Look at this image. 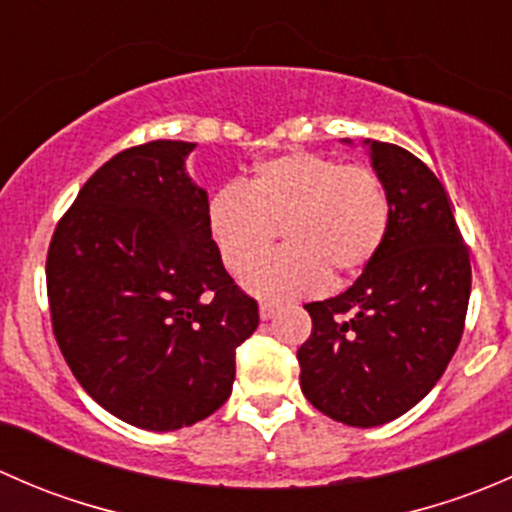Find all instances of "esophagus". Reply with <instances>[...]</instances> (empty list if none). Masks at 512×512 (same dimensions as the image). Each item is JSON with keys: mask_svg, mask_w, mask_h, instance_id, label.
Returning a JSON list of instances; mask_svg holds the SVG:
<instances>
[{"mask_svg": "<svg viewBox=\"0 0 512 512\" xmlns=\"http://www.w3.org/2000/svg\"><path fill=\"white\" fill-rule=\"evenodd\" d=\"M277 312H280V307H277V304H270V302H262L260 304V319H262V322L272 319Z\"/></svg>", "mask_w": 512, "mask_h": 512, "instance_id": "1", "label": "esophagus"}]
</instances>
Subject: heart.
I'll use <instances>...</instances> for the list:
<instances>
[{
    "label": "heart",
    "mask_w": 512,
    "mask_h": 512,
    "mask_svg": "<svg viewBox=\"0 0 512 512\" xmlns=\"http://www.w3.org/2000/svg\"><path fill=\"white\" fill-rule=\"evenodd\" d=\"M389 225V200L374 170L317 153H287L255 168L250 185H223L208 203V230L230 272H242L286 232L285 251L242 275L262 299H294L364 270Z\"/></svg>",
    "instance_id": "heart-1"
}]
</instances>
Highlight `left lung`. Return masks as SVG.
<instances>
[{
    "mask_svg": "<svg viewBox=\"0 0 512 512\" xmlns=\"http://www.w3.org/2000/svg\"><path fill=\"white\" fill-rule=\"evenodd\" d=\"M361 146L389 200L384 242L347 292L304 304L312 334L297 359L314 409L374 428L414 409L456 354L471 260L431 168L394 143L366 138Z\"/></svg>",
    "mask_w": 512,
    "mask_h": 512,
    "instance_id": "left-lung-1",
    "label": "left lung"
}]
</instances>
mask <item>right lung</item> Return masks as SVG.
<instances>
[{
    "instance_id": "1",
    "label": "right lung",
    "mask_w": 512,
    "mask_h": 512,
    "mask_svg": "<svg viewBox=\"0 0 512 512\" xmlns=\"http://www.w3.org/2000/svg\"><path fill=\"white\" fill-rule=\"evenodd\" d=\"M188 141L128 148L86 180L46 257L51 324L76 381L146 431L193 426L230 399L257 302L227 275Z\"/></svg>"
}]
</instances>
